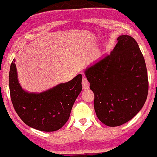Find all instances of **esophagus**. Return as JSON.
Masks as SVG:
<instances>
[{
    "instance_id": "esophagus-1",
    "label": "esophagus",
    "mask_w": 157,
    "mask_h": 157,
    "mask_svg": "<svg viewBox=\"0 0 157 157\" xmlns=\"http://www.w3.org/2000/svg\"><path fill=\"white\" fill-rule=\"evenodd\" d=\"M82 87H83V89H89L90 84L88 82V80H87V79L85 78L84 76H83V78H82Z\"/></svg>"
}]
</instances>
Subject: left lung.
Listing matches in <instances>:
<instances>
[{"mask_svg":"<svg viewBox=\"0 0 157 157\" xmlns=\"http://www.w3.org/2000/svg\"><path fill=\"white\" fill-rule=\"evenodd\" d=\"M109 55L85 71L94 92L98 119L109 127L120 126L136 115L148 94L145 62L136 40L121 35Z\"/></svg>","mask_w":157,"mask_h":157,"instance_id":"1","label":"left lung"}]
</instances>
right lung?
Segmentation results:
<instances>
[{"mask_svg":"<svg viewBox=\"0 0 157 157\" xmlns=\"http://www.w3.org/2000/svg\"><path fill=\"white\" fill-rule=\"evenodd\" d=\"M81 74L72 80L40 94L24 91L18 83L15 59L10 66L9 86L12 102L27 125L39 131L54 132L64 125L76 98L82 91Z\"/></svg>","mask_w":157,"mask_h":157,"instance_id":"obj_1","label":"right lung"}]
</instances>
